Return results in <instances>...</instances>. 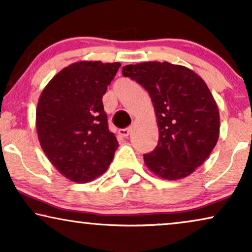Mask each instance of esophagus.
<instances>
[{
  "label": "esophagus",
  "instance_id": "esophagus-1",
  "mask_svg": "<svg viewBox=\"0 0 252 252\" xmlns=\"http://www.w3.org/2000/svg\"><path fill=\"white\" fill-rule=\"evenodd\" d=\"M129 133H130V127H126V128H120V129L118 130L119 135H122V136H124V137L128 136Z\"/></svg>",
  "mask_w": 252,
  "mask_h": 252
}]
</instances>
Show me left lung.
Returning <instances> with one entry per match:
<instances>
[{"mask_svg": "<svg viewBox=\"0 0 252 252\" xmlns=\"http://www.w3.org/2000/svg\"><path fill=\"white\" fill-rule=\"evenodd\" d=\"M123 75L149 93L156 112L159 139L144 163L166 180L191 174L219 137L218 106L208 86L194 71L167 62L126 65Z\"/></svg>", "mask_w": 252, "mask_h": 252, "instance_id": "8db88e82", "label": "left lung"}]
</instances>
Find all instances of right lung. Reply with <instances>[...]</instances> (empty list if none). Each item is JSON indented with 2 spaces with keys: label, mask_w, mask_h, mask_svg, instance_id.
Here are the masks:
<instances>
[{
  "label": "right lung",
  "mask_w": 252,
  "mask_h": 252,
  "mask_svg": "<svg viewBox=\"0 0 252 252\" xmlns=\"http://www.w3.org/2000/svg\"><path fill=\"white\" fill-rule=\"evenodd\" d=\"M119 67L120 63L79 62L58 72L41 93V147L54 166L78 184L104 173L119 147L102 102Z\"/></svg>",
  "instance_id": "right-lung-1"
}]
</instances>
